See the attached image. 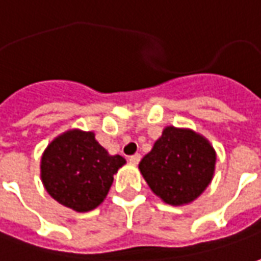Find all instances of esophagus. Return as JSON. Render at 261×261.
Masks as SVG:
<instances>
[{
  "label": "esophagus",
  "mask_w": 261,
  "mask_h": 261,
  "mask_svg": "<svg viewBox=\"0 0 261 261\" xmlns=\"http://www.w3.org/2000/svg\"><path fill=\"white\" fill-rule=\"evenodd\" d=\"M130 163H133V165H139V162L141 160V156H140L139 153H136V154H133V156H130Z\"/></svg>",
  "instance_id": "esophagus-1"
}]
</instances>
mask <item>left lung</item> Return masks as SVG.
I'll use <instances>...</instances> for the list:
<instances>
[{
	"instance_id": "1",
	"label": "left lung",
	"mask_w": 261,
	"mask_h": 261,
	"mask_svg": "<svg viewBox=\"0 0 261 261\" xmlns=\"http://www.w3.org/2000/svg\"><path fill=\"white\" fill-rule=\"evenodd\" d=\"M139 167L150 189L165 202L184 205L196 199L211 182L215 151L202 136L167 127Z\"/></svg>"
}]
</instances>
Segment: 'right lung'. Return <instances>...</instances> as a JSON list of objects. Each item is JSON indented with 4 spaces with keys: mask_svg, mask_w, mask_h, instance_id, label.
<instances>
[{
    "mask_svg": "<svg viewBox=\"0 0 261 261\" xmlns=\"http://www.w3.org/2000/svg\"><path fill=\"white\" fill-rule=\"evenodd\" d=\"M125 163L110 156L94 133L72 130L59 136L41 158V180L62 205L77 212L96 208L113 185V176Z\"/></svg>",
    "mask_w": 261,
    "mask_h": 261,
    "instance_id": "obj_1",
    "label": "right lung"
}]
</instances>
